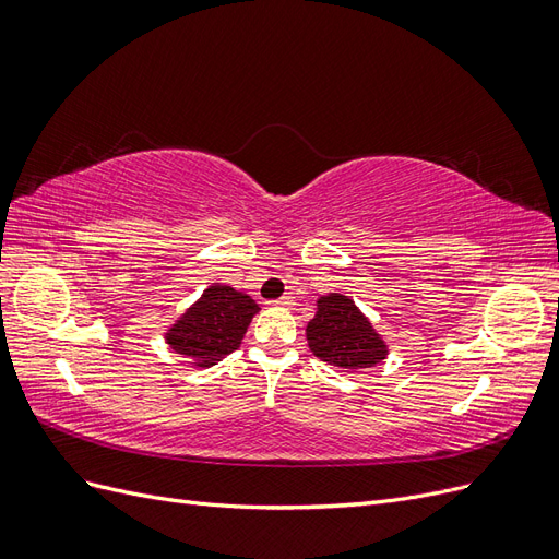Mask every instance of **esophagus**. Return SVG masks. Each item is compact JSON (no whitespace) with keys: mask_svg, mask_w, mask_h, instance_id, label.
<instances>
[{"mask_svg":"<svg viewBox=\"0 0 559 559\" xmlns=\"http://www.w3.org/2000/svg\"><path fill=\"white\" fill-rule=\"evenodd\" d=\"M273 306H277V308H294L296 306V300H294V296H282V298H277V300H273Z\"/></svg>","mask_w":559,"mask_h":559,"instance_id":"1","label":"esophagus"}]
</instances>
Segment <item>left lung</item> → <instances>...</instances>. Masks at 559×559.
I'll use <instances>...</instances> for the list:
<instances>
[{
  "instance_id": "8db88e82",
  "label": "left lung",
  "mask_w": 559,
  "mask_h": 559,
  "mask_svg": "<svg viewBox=\"0 0 559 559\" xmlns=\"http://www.w3.org/2000/svg\"><path fill=\"white\" fill-rule=\"evenodd\" d=\"M306 337L314 357L341 373H359V370L373 368L389 354V345L373 321L343 294L317 298V312L314 319L308 321Z\"/></svg>"
}]
</instances>
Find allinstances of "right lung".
I'll return each instance as SVG.
<instances>
[{
	"label": "right lung",
	"mask_w": 559,
	"mask_h": 559,
	"mask_svg": "<svg viewBox=\"0 0 559 559\" xmlns=\"http://www.w3.org/2000/svg\"><path fill=\"white\" fill-rule=\"evenodd\" d=\"M259 310L251 296L216 282L165 329L163 337L167 347L189 359L193 368H210L242 345Z\"/></svg>",
	"instance_id": "add662e5"
}]
</instances>
